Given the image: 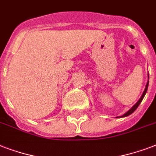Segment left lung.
<instances>
[{"instance_id":"obj_1","label":"left lung","mask_w":156,"mask_h":156,"mask_svg":"<svg viewBox=\"0 0 156 156\" xmlns=\"http://www.w3.org/2000/svg\"><path fill=\"white\" fill-rule=\"evenodd\" d=\"M148 79H149V73H148ZM148 84H149V81H147V85H146L145 90H144V91H143V95H142V96H141L140 99H139V100H138V102L136 103V104H134V105H133V106L132 107V108H131L129 109V110L128 112H126V113L123 114V115H122V116H118V117H116V118H119V117H120V118H121V117H126V116H129V115H130V114L133 113V112L135 111L136 109H137V108H138V105H139V104H141V102H142V101H143V98H144V96H145V95H146V93H147V91Z\"/></svg>"}]
</instances>
